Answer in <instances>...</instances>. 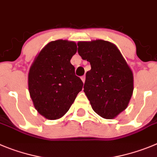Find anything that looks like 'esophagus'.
<instances>
[{
  "instance_id": "34e87169",
  "label": "esophagus",
  "mask_w": 157,
  "mask_h": 157,
  "mask_svg": "<svg viewBox=\"0 0 157 157\" xmlns=\"http://www.w3.org/2000/svg\"><path fill=\"white\" fill-rule=\"evenodd\" d=\"M81 78H82V82H83V83H84V82H85V81H86V76H85V75L82 76Z\"/></svg>"
}]
</instances>
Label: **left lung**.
<instances>
[{
    "mask_svg": "<svg viewBox=\"0 0 157 157\" xmlns=\"http://www.w3.org/2000/svg\"><path fill=\"white\" fill-rule=\"evenodd\" d=\"M78 53L90 62L84 92L93 110L100 117L113 119L125 110L133 93V74L120 50L102 40L78 43Z\"/></svg>",
    "mask_w": 157,
    "mask_h": 157,
    "instance_id": "obj_1",
    "label": "left lung"
}]
</instances>
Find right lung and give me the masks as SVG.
<instances>
[{"mask_svg":"<svg viewBox=\"0 0 157 157\" xmlns=\"http://www.w3.org/2000/svg\"><path fill=\"white\" fill-rule=\"evenodd\" d=\"M77 51L72 41L50 42L30 67L29 91L36 110L49 120L61 118L74 103L83 82L75 75L71 57Z\"/></svg>","mask_w":157,"mask_h":157,"instance_id":"right-lung-1","label":"right lung"}]
</instances>
